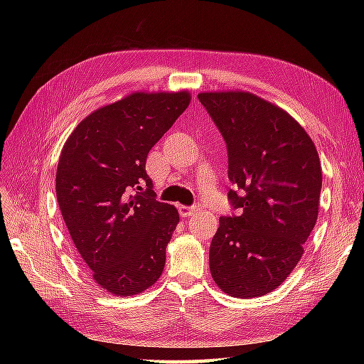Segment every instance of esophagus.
<instances>
[{
  "mask_svg": "<svg viewBox=\"0 0 364 364\" xmlns=\"http://www.w3.org/2000/svg\"><path fill=\"white\" fill-rule=\"evenodd\" d=\"M198 211H202V205H200V203H196V205H192V206H181L180 208V213H181L183 218H189V215L196 214Z\"/></svg>",
  "mask_w": 364,
  "mask_h": 364,
  "instance_id": "esophagus-1",
  "label": "esophagus"
}]
</instances>
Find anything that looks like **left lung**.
I'll return each mask as SVG.
<instances>
[{
	"label": "left lung",
	"mask_w": 364,
	"mask_h": 364,
	"mask_svg": "<svg viewBox=\"0 0 364 364\" xmlns=\"http://www.w3.org/2000/svg\"><path fill=\"white\" fill-rule=\"evenodd\" d=\"M228 151V200L210 247L215 284L231 297L272 292L297 266L319 213L318 150L291 115L249 92H203Z\"/></svg>",
	"instance_id": "left-lung-1"
}]
</instances>
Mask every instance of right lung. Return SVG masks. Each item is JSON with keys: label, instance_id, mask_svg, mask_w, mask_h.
<instances>
[{"label": "right lung", "instance_id": "add662e5", "mask_svg": "<svg viewBox=\"0 0 364 364\" xmlns=\"http://www.w3.org/2000/svg\"><path fill=\"white\" fill-rule=\"evenodd\" d=\"M189 102L186 90L136 92L87 115L60 151V213L94 280L109 294L134 296L164 270L180 215L154 198L145 162Z\"/></svg>", "mask_w": 364, "mask_h": 364}]
</instances>
